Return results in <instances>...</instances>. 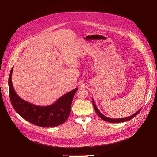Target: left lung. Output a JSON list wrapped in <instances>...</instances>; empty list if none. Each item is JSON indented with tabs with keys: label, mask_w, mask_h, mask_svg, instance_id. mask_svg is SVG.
<instances>
[{
	"label": "left lung",
	"mask_w": 157,
	"mask_h": 157,
	"mask_svg": "<svg viewBox=\"0 0 157 157\" xmlns=\"http://www.w3.org/2000/svg\"><path fill=\"white\" fill-rule=\"evenodd\" d=\"M92 103H93V105H94V109L95 111H96V113L98 114V115L100 117L101 119H103V121H107V122H111V123H118V122H125V121H130L131 120L132 118H133L134 117H135L137 114H138L140 113V111H141V109H140V110L137 111L136 113H135L134 115H132L130 117H126V118H109V117H105L104 115H103V114L99 111L98 110V109L97 108L96 105V103H95L94 102V100L92 99Z\"/></svg>",
	"instance_id": "left-lung-1"
}]
</instances>
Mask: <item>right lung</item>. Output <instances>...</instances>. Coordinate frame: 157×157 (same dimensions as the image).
Masks as SVG:
<instances>
[{"mask_svg": "<svg viewBox=\"0 0 157 157\" xmlns=\"http://www.w3.org/2000/svg\"><path fill=\"white\" fill-rule=\"evenodd\" d=\"M12 68L8 78L9 96L15 111L23 118L40 127H54L63 124L68 118L71 104L78 88L60 97L55 103L47 106H38L21 99L15 92L12 82Z\"/></svg>", "mask_w": 157, "mask_h": 157, "instance_id": "right-lung-1", "label": "right lung"}]
</instances>
